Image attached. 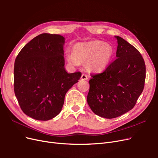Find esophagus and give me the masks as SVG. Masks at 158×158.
<instances>
[{
    "label": "esophagus",
    "mask_w": 158,
    "mask_h": 158,
    "mask_svg": "<svg viewBox=\"0 0 158 158\" xmlns=\"http://www.w3.org/2000/svg\"><path fill=\"white\" fill-rule=\"evenodd\" d=\"M81 80H88V76L86 74H83L81 76Z\"/></svg>",
    "instance_id": "1"
}]
</instances>
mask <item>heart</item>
I'll return each mask as SVG.
<instances>
[{"mask_svg": "<svg viewBox=\"0 0 158 158\" xmlns=\"http://www.w3.org/2000/svg\"><path fill=\"white\" fill-rule=\"evenodd\" d=\"M113 49L109 44L101 41L78 43L73 47V53L66 54V59L73 65L79 62H86L87 68L93 72H102L110 63Z\"/></svg>", "mask_w": 158, "mask_h": 158, "instance_id": "1", "label": "heart"}]
</instances>
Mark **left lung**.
<instances>
[{"label": "left lung", "instance_id": "1", "mask_svg": "<svg viewBox=\"0 0 158 158\" xmlns=\"http://www.w3.org/2000/svg\"><path fill=\"white\" fill-rule=\"evenodd\" d=\"M117 40V58L103 73L92 74L87 102L97 115L113 118L131 110L142 94L146 65L140 52L122 37Z\"/></svg>", "mask_w": 158, "mask_h": 158}]
</instances>
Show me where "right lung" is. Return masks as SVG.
Wrapping results in <instances>:
<instances>
[{
  "label": "right lung",
  "mask_w": 158,
  "mask_h": 158,
  "mask_svg": "<svg viewBox=\"0 0 158 158\" xmlns=\"http://www.w3.org/2000/svg\"><path fill=\"white\" fill-rule=\"evenodd\" d=\"M64 37L41 33L23 47L14 69V89L22 111L39 121L60 113L66 92L78 82L80 72L64 69Z\"/></svg>",
  "instance_id": "obj_1"
}]
</instances>
